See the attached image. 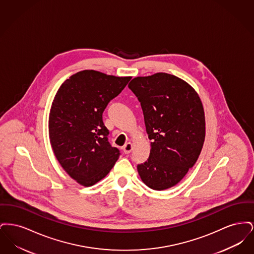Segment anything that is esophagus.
Listing matches in <instances>:
<instances>
[{"mask_svg":"<svg viewBox=\"0 0 254 254\" xmlns=\"http://www.w3.org/2000/svg\"><path fill=\"white\" fill-rule=\"evenodd\" d=\"M132 148V143L128 142V143H127L126 145H124V147H123V150H124V152H125L126 154H128V153H130V152H131Z\"/></svg>","mask_w":254,"mask_h":254,"instance_id":"1","label":"esophagus"}]
</instances>
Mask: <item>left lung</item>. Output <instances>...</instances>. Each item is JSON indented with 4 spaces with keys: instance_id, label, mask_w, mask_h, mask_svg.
<instances>
[{
    "instance_id": "1",
    "label": "left lung",
    "mask_w": 254,
    "mask_h": 254,
    "mask_svg": "<svg viewBox=\"0 0 254 254\" xmlns=\"http://www.w3.org/2000/svg\"><path fill=\"white\" fill-rule=\"evenodd\" d=\"M144 113L150 154L138 173L154 190L176 186L199 157L205 137L203 104L193 87L168 73L136 77L128 84Z\"/></svg>"
}]
</instances>
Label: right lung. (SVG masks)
I'll use <instances>...</instances> for the list:
<instances>
[{"label": "right lung", "instance_id": "add662e5", "mask_svg": "<svg viewBox=\"0 0 254 254\" xmlns=\"http://www.w3.org/2000/svg\"><path fill=\"white\" fill-rule=\"evenodd\" d=\"M130 79L82 70L66 79L53 99L50 145L64 170L84 187L105 178L120 156L119 149L108 141L103 112Z\"/></svg>", "mask_w": 254, "mask_h": 254}]
</instances>
